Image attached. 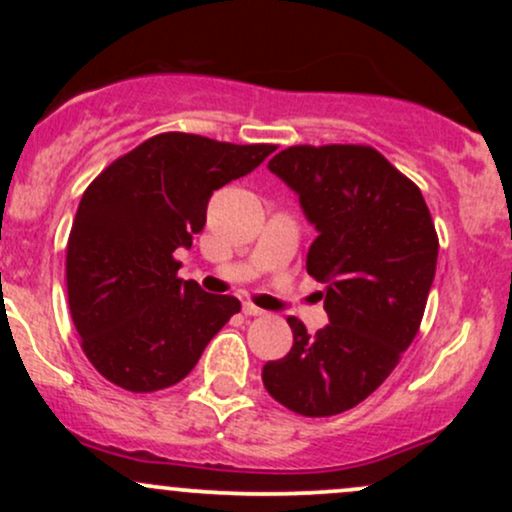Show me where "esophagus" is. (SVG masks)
I'll return each mask as SVG.
<instances>
[{
    "label": "esophagus",
    "mask_w": 512,
    "mask_h": 512,
    "mask_svg": "<svg viewBox=\"0 0 512 512\" xmlns=\"http://www.w3.org/2000/svg\"><path fill=\"white\" fill-rule=\"evenodd\" d=\"M243 313L250 317H260V315H264V310L257 308V305H252V303H243Z\"/></svg>",
    "instance_id": "obj_1"
}]
</instances>
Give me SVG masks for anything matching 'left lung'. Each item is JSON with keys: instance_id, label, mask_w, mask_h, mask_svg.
Returning <instances> with one entry per match:
<instances>
[{"instance_id": "obj_1", "label": "left lung", "mask_w": 512, "mask_h": 512, "mask_svg": "<svg viewBox=\"0 0 512 512\" xmlns=\"http://www.w3.org/2000/svg\"><path fill=\"white\" fill-rule=\"evenodd\" d=\"M269 170L298 195L317 238L305 269L325 291L330 325L289 317L291 351L262 383L303 416H334L385 383L424 317L438 236L419 187L373 146H289Z\"/></svg>"}]
</instances>
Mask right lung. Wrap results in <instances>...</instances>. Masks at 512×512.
I'll return each mask as SVG.
<instances>
[{
  "label": "right lung",
  "instance_id": "right-lung-1",
  "mask_svg": "<svg viewBox=\"0 0 512 512\" xmlns=\"http://www.w3.org/2000/svg\"><path fill=\"white\" fill-rule=\"evenodd\" d=\"M274 144H228L166 132L120 156L86 187L67 243V296L81 349L129 392L180 383L240 310L178 279L214 190L243 178Z\"/></svg>",
  "mask_w": 512,
  "mask_h": 512
}]
</instances>
